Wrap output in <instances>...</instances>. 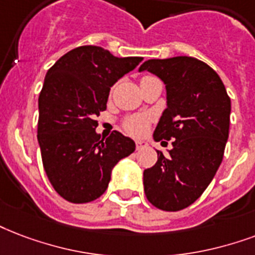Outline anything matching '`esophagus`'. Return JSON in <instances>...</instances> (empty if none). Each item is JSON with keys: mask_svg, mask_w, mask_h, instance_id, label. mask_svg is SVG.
Masks as SVG:
<instances>
[{"mask_svg": "<svg viewBox=\"0 0 255 255\" xmlns=\"http://www.w3.org/2000/svg\"><path fill=\"white\" fill-rule=\"evenodd\" d=\"M147 145H148V143H147V141H144V140H137V141H136V149H137V151H139V149L145 148Z\"/></svg>", "mask_w": 255, "mask_h": 255, "instance_id": "obj_1", "label": "esophagus"}]
</instances>
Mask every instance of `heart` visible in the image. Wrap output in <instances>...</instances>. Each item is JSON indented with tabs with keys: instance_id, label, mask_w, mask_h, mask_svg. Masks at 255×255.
Here are the masks:
<instances>
[{
	"instance_id": "1",
	"label": "heart",
	"mask_w": 255,
	"mask_h": 255,
	"mask_svg": "<svg viewBox=\"0 0 255 255\" xmlns=\"http://www.w3.org/2000/svg\"><path fill=\"white\" fill-rule=\"evenodd\" d=\"M148 124V116H145V115H135V116H131V118H128V119L124 120L123 127L129 135L141 136L144 135V132L147 131Z\"/></svg>"
}]
</instances>
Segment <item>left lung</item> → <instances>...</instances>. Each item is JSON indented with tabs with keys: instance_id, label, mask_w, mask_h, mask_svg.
Returning <instances> with one entry per match:
<instances>
[{
	"instance_id": "1",
	"label": "left lung",
	"mask_w": 255,
	"mask_h": 255,
	"mask_svg": "<svg viewBox=\"0 0 255 255\" xmlns=\"http://www.w3.org/2000/svg\"><path fill=\"white\" fill-rule=\"evenodd\" d=\"M139 71L166 84L167 108L153 132L172 149L143 172L145 197L155 207L179 211L197 201L221 166L229 137L231 102L218 73L194 57L147 60Z\"/></svg>"
}]
</instances>
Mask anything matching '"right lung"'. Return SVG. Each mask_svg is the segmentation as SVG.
<instances>
[{
    "label": "right lung",
    "mask_w": 255,
    "mask_h": 255,
    "mask_svg": "<svg viewBox=\"0 0 255 255\" xmlns=\"http://www.w3.org/2000/svg\"><path fill=\"white\" fill-rule=\"evenodd\" d=\"M141 60L84 45L58 58L46 73L38 97L37 139L46 176L68 202L88 203L102 197L115 164L135 151V141L118 131L102 139L95 118L107 110L111 87Z\"/></svg>",
    "instance_id": "1"
}]
</instances>
